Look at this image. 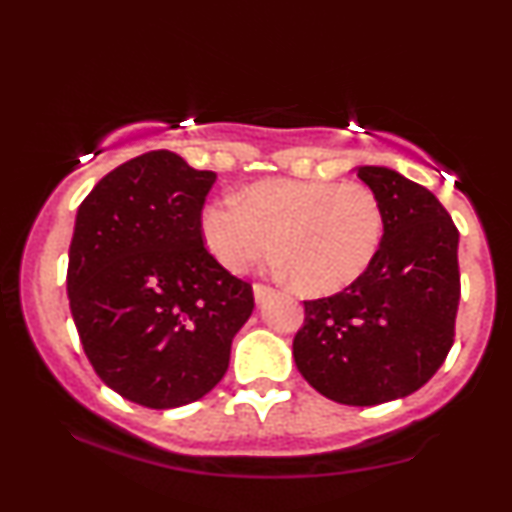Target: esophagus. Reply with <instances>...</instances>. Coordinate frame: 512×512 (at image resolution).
Segmentation results:
<instances>
[{
	"label": "esophagus",
	"instance_id": "esophagus-1",
	"mask_svg": "<svg viewBox=\"0 0 512 512\" xmlns=\"http://www.w3.org/2000/svg\"><path fill=\"white\" fill-rule=\"evenodd\" d=\"M252 293H255V301L257 303H264L269 296H272L274 291L269 289V286H264V284H255V286H252Z\"/></svg>",
	"mask_w": 512,
	"mask_h": 512
}]
</instances>
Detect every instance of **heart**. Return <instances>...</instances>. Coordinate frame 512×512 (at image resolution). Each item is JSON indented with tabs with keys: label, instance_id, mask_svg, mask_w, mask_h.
I'll return each instance as SVG.
<instances>
[{
	"label": "heart",
	"instance_id": "obj_1",
	"mask_svg": "<svg viewBox=\"0 0 512 512\" xmlns=\"http://www.w3.org/2000/svg\"><path fill=\"white\" fill-rule=\"evenodd\" d=\"M383 207L361 182L262 180L199 216L209 255L240 274L272 252L279 269L308 296H327L366 274L383 243Z\"/></svg>",
	"mask_w": 512,
	"mask_h": 512
}]
</instances>
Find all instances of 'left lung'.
<instances>
[{"instance_id":"1","label":"left lung","mask_w":512,"mask_h":512,"mask_svg":"<svg viewBox=\"0 0 512 512\" xmlns=\"http://www.w3.org/2000/svg\"><path fill=\"white\" fill-rule=\"evenodd\" d=\"M383 207V243L366 274L305 301L293 361L320 395L349 407L402 399L443 366L460 303L455 223L433 192L385 166H358Z\"/></svg>"}]
</instances>
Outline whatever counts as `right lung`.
I'll list each match as a JSON object with an SVG mask.
<instances>
[{
  "instance_id": "right-lung-1",
  "label": "right lung",
  "mask_w": 512,
  "mask_h": 512,
  "mask_svg": "<svg viewBox=\"0 0 512 512\" xmlns=\"http://www.w3.org/2000/svg\"><path fill=\"white\" fill-rule=\"evenodd\" d=\"M216 173L166 149L110 170L76 211L67 293L98 378L129 402L173 409L214 390L255 308L252 286L204 248Z\"/></svg>"
}]
</instances>
